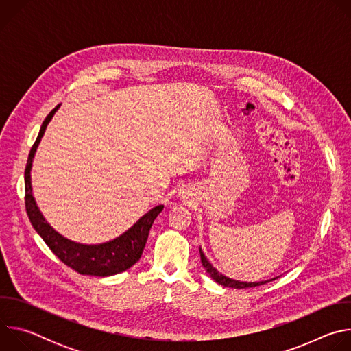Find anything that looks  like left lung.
I'll return each mask as SVG.
<instances>
[{"instance_id": "left-lung-1", "label": "left lung", "mask_w": 351, "mask_h": 351, "mask_svg": "<svg viewBox=\"0 0 351 351\" xmlns=\"http://www.w3.org/2000/svg\"><path fill=\"white\" fill-rule=\"evenodd\" d=\"M199 257H202V263H203V267L207 269V272L211 275V278L217 282V283H219V285H222V286H226V287H233V289H247V287H256V286H261V285H265V283H268V282H271V280H274V279H271V280H265V282H253V283H247V282H239V280H233V279H229V278H226V276H223L222 274H219L211 264H210V261L206 258V256H204V253L202 252V248H199Z\"/></svg>"}]
</instances>
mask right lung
<instances>
[{
    "label": "right lung",
    "instance_id": "add662e5",
    "mask_svg": "<svg viewBox=\"0 0 351 351\" xmlns=\"http://www.w3.org/2000/svg\"><path fill=\"white\" fill-rule=\"evenodd\" d=\"M57 106L44 119L38 136L32 145L29 153L26 169H25V204L27 217L36 229V232L43 237L45 244L51 248V252L69 268L79 272L80 275H93V276H111L121 274L134 265L144 250L149 229L154 219L162 211L164 206H157L152 211L143 215L129 230H126L119 237L103 243V244H79L71 241L56 232L43 218L38 211L36 202L32 194V182H30V169L36 148L45 132L48 122L51 121L53 115L58 110Z\"/></svg>",
    "mask_w": 351,
    "mask_h": 351
}]
</instances>
